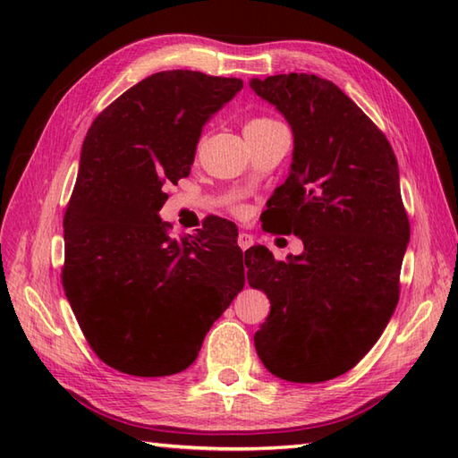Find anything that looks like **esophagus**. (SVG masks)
Returning a JSON list of instances; mask_svg holds the SVG:
<instances>
[{
	"mask_svg": "<svg viewBox=\"0 0 458 458\" xmlns=\"http://www.w3.org/2000/svg\"><path fill=\"white\" fill-rule=\"evenodd\" d=\"M251 244H254V238H251L250 234H246V232H240V234H238V246L242 250H248Z\"/></svg>",
	"mask_w": 458,
	"mask_h": 458,
	"instance_id": "34e87169",
	"label": "esophagus"
}]
</instances>
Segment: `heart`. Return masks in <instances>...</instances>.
<instances>
[{
  "label": "heart",
  "instance_id": "b5f03b06",
  "mask_svg": "<svg viewBox=\"0 0 458 458\" xmlns=\"http://www.w3.org/2000/svg\"><path fill=\"white\" fill-rule=\"evenodd\" d=\"M281 128V123L274 118H266V115H258V118H251L246 122L244 125V133H261V131H269V130H276Z\"/></svg>",
  "mask_w": 458,
  "mask_h": 458
}]
</instances>
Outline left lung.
<instances>
[{
    "instance_id": "8db88e82",
    "label": "left lung",
    "mask_w": 458,
    "mask_h": 458,
    "mask_svg": "<svg viewBox=\"0 0 458 458\" xmlns=\"http://www.w3.org/2000/svg\"><path fill=\"white\" fill-rule=\"evenodd\" d=\"M293 131L289 177L267 200L269 232L295 234L303 254L246 251L248 284L271 310L254 336L271 374L297 384L348 372L382 336L400 299L410 244L390 141L330 81L291 72L251 79Z\"/></svg>"
}]
</instances>
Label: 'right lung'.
I'll use <instances>...</instances> for the list:
<instances>
[{"instance_id":"1","label":"right lung","mask_w":458,"mask_h":458,"mask_svg":"<svg viewBox=\"0 0 458 458\" xmlns=\"http://www.w3.org/2000/svg\"><path fill=\"white\" fill-rule=\"evenodd\" d=\"M242 86L194 71L151 74L86 133L63 222V287L94 352L123 374L187 369L244 289L232 222L174 238L159 218L165 187L189 177L204 123Z\"/></svg>"}]
</instances>
